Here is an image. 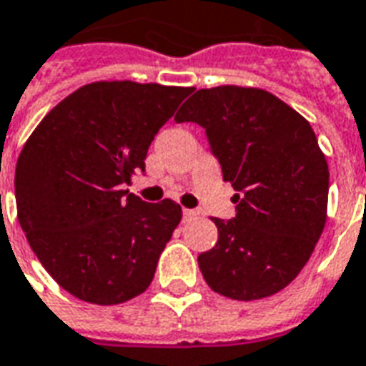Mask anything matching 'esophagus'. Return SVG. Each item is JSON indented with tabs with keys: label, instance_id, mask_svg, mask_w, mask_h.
<instances>
[{
	"label": "esophagus",
	"instance_id": "34e87169",
	"mask_svg": "<svg viewBox=\"0 0 366 366\" xmlns=\"http://www.w3.org/2000/svg\"><path fill=\"white\" fill-rule=\"evenodd\" d=\"M197 210H191V208H183V219H191V218H194V216H197Z\"/></svg>",
	"mask_w": 366,
	"mask_h": 366
}]
</instances>
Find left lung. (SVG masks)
Instances as JSON below:
<instances>
[{
	"instance_id": "left-lung-1",
	"label": "left lung",
	"mask_w": 366,
	"mask_h": 366,
	"mask_svg": "<svg viewBox=\"0 0 366 366\" xmlns=\"http://www.w3.org/2000/svg\"><path fill=\"white\" fill-rule=\"evenodd\" d=\"M206 131L235 218H212L218 243L200 252L206 284L224 297L254 301L290 285L322 235L330 172L310 123L262 89L197 90L175 115Z\"/></svg>"
}]
</instances>
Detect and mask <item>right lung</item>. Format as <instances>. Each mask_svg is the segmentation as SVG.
<instances>
[{"label": "right lung", "mask_w": 366, "mask_h": 366, "mask_svg": "<svg viewBox=\"0 0 366 366\" xmlns=\"http://www.w3.org/2000/svg\"><path fill=\"white\" fill-rule=\"evenodd\" d=\"M191 92L90 82L59 102L24 142L15 169L19 224L49 276L76 299L119 305L152 282L181 206L144 202L123 183L144 172L150 142Z\"/></svg>", "instance_id": "obj_1"}]
</instances>
